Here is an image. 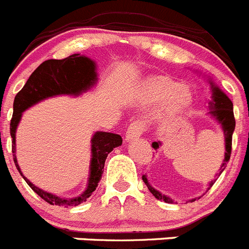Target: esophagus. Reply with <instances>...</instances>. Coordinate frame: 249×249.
<instances>
[{
	"instance_id": "1",
	"label": "esophagus",
	"mask_w": 249,
	"mask_h": 249,
	"mask_svg": "<svg viewBox=\"0 0 249 249\" xmlns=\"http://www.w3.org/2000/svg\"><path fill=\"white\" fill-rule=\"evenodd\" d=\"M143 131H144V123L142 121H134L127 128L126 141L127 142H132L134 140H138L142 136Z\"/></svg>"
}]
</instances>
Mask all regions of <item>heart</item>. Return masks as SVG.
<instances>
[{"mask_svg":"<svg viewBox=\"0 0 249 249\" xmlns=\"http://www.w3.org/2000/svg\"><path fill=\"white\" fill-rule=\"evenodd\" d=\"M193 93L190 89L169 76H157L147 80L138 91L141 105L149 106L163 102L161 116H172L190 105Z\"/></svg>","mask_w":249,"mask_h":249,"instance_id":"obj_1","label":"heart"}]
</instances>
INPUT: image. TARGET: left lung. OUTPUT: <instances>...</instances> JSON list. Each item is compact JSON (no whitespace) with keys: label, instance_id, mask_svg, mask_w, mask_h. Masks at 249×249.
<instances>
[{"label":"left lung","instance_id":"obj_1","mask_svg":"<svg viewBox=\"0 0 249 249\" xmlns=\"http://www.w3.org/2000/svg\"><path fill=\"white\" fill-rule=\"evenodd\" d=\"M210 84H211V90H213V100H211L209 104L210 105V112L209 113L213 116V117L215 118L218 123H220L221 127H222L223 134H225L226 152H225V159H223L222 164H221L220 169H218V173L216 174V179L213 180V181L210 182V185H209V188H207V190H209V189L211 188L213 184H215V181L217 180V178L220 177L221 173H222L223 170H225L226 166H227V163H229V160H230V157H231L232 134H233L234 127H236V120H234L233 104H232V101L229 99V96H227V95H226L223 91H221L220 89L217 88V86L213 85L211 81H210ZM159 145H160V142H153L152 143V147L154 148V149H158ZM142 179H143V181H144L145 185H147V188L149 189L150 193L153 194V196H154V197H157L158 200H163V201L168 202V204H172V202H174L172 199H170V197L163 195V194H160L158 190H156V189L153 188V186L149 184V181H148V179L145 175H143Z\"/></svg>","mask_w":249,"mask_h":249}]
</instances>
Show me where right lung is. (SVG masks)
Listing matches in <instances>:
<instances>
[{"label":"right lung","instance_id":"1","mask_svg":"<svg viewBox=\"0 0 249 249\" xmlns=\"http://www.w3.org/2000/svg\"><path fill=\"white\" fill-rule=\"evenodd\" d=\"M97 81L96 64L90 58L80 54H72L61 60L49 59L36 68L29 79L27 80L23 89L16 95L13 102V115L11 120V137H12V153H16V129L19 123L22 113L33 105L38 104L48 97L58 95H72L77 96L92 88ZM122 144V137L120 134L108 133V132H96L91 138V161L90 175L88 180V188L80 196L72 199H64L60 196L53 195L42 190L38 186L33 185L20 172L16 154H13V160L18 172L23 177L26 182L32 190L50 205L58 206H77L81 202L86 201L91 194L96 190L99 181L104 173L105 160L108 153L113 148Z\"/></svg>","mask_w":249,"mask_h":249}]
</instances>
